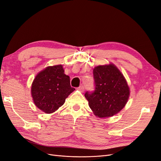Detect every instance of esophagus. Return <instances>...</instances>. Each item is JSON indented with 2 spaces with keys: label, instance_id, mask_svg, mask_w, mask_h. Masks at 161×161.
Instances as JSON below:
<instances>
[{
  "label": "esophagus",
  "instance_id": "34e87169",
  "mask_svg": "<svg viewBox=\"0 0 161 161\" xmlns=\"http://www.w3.org/2000/svg\"><path fill=\"white\" fill-rule=\"evenodd\" d=\"M84 89H85V87H84V86H82V85L80 86L79 87H78V88H77V90L80 91V92H83Z\"/></svg>",
  "mask_w": 161,
  "mask_h": 161
}]
</instances>
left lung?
Returning a JSON list of instances; mask_svg holds the SVG:
<instances>
[{
  "label": "left lung",
  "instance_id": "8db88e82",
  "mask_svg": "<svg viewBox=\"0 0 161 161\" xmlns=\"http://www.w3.org/2000/svg\"><path fill=\"white\" fill-rule=\"evenodd\" d=\"M95 91L85 96L90 108L99 118L113 116L122 109L129 99L130 89L124 75L114 64L93 69Z\"/></svg>",
  "mask_w": 161,
  "mask_h": 161
}]
</instances>
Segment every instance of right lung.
I'll list each match as a JSON object with an SVG mask.
<instances>
[{"instance_id":"obj_1","label":"right lung","mask_w":161,"mask_h":161,"mask_svg":"<svg viewBox=\"0 0 161 161\" xmlns=\"http://www.w3.org/2000/svg\"><path fill=\"white\" fill-rule=\"evenodd\" d=\"M75 90L62 66L56 65L48 66L38 73L32 83L31 92L37 108L46 114H52L64 103Z\"/></svg>"}]
</instances>
